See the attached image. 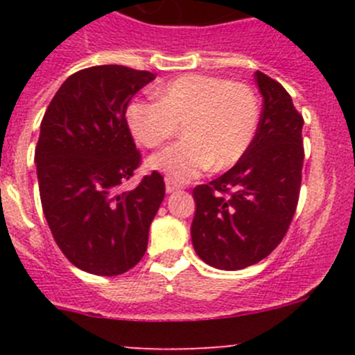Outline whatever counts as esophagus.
<instances>
[{
  "mask_svg": "<svg viewBox=\"0 0 355 355\" xmlns=\"http://www.w3.org/2000/svg\"><path fill=\"white\" fill-rule=\"evenodd\" d=\"M164 184H166V192H168V194H171V192H177V191H180V189H182L180 184H177V182L170 180V178H166V182H164Z\"/></svg>",
  "mask_w": 355,
  "mask_h": 355,
  "instance_id": "1",
  "label": "esophagus"
}]
</instances>
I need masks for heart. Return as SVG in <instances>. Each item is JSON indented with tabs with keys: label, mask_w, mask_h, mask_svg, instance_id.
I'll use <instances>...</instances> for the list:
<instances>
[{
	"label": "heart",
	"mask_w": 355,
	"mask_h": 355,
	"mask_svg": "<svg viewBox=\"0 0 355 355\" xmlns=\"http://www.w3.org/2000/svg\"><path fill=\"white\" fill-rule=\"evenodd\" d=\"M127 127L144 148L166 144L184 127V142L149 157L153 170L185 182L202 170H227L249 151L259 123L256 94L244 84L184 75L157 91V101H132Z\"/></svg>",
	"instance_id": "b5f03b06"
}]
</instances>
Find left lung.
Here are the masks:
<instances>
[{
  "label": "left lung",
  "instance_id": "8db88e82",
  "mask_svg": "<svg viewBox=\"0 0 355 355\" xmlns=\"http://www.w3.org/2000/svg\"><path fill=\"white\" fill-rule=\"evenodd\" d=\"M254 77L263 111L249 151L227 173L192 191V245L218 270H244L270 256L299 200L304 120L282 84L261 71Z\"/></svg>",
  "mask_w": 355,
  "mask_h": 355
}]
</instances>
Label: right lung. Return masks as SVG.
<instances>
[{
  "instance_id": "right-lung-1",
  "label": "right lung",
  "mask_w": 355,
  "mask_h": 355,
  "mask_svg": "<svg viewBox=\"0 0 355 355\" xmlns=\"http://www.w3.org/2000/svg\"><path fill=\"white\" fill-rule=\"evenodd\" d=\"M155 78L121 65L85 68L63 82L41 121L35 164L42 211L67 259L87 273H125L148 249L163 177L153 171L132 191L118 189L141 163L127 106Z\"/></svg>"
}]
</instances>
